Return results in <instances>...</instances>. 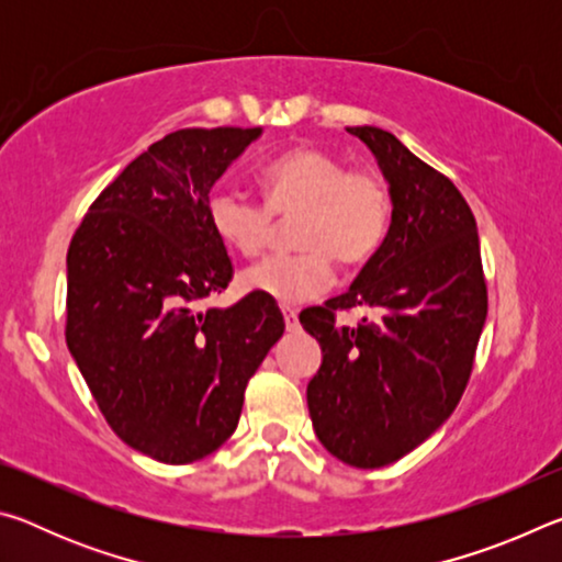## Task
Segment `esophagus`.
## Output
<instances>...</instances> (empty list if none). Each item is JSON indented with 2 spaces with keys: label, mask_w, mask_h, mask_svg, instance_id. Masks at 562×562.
<instances>
[{
  "label": "esophagus",
  "mask_w": 562,
  "mask_h": 562,
  "mask_svg": "<svg viewBox=\"0 0 562 562\" xmlns=\"http://www.w3.org/2000/svg\"><path fill=\"white\" fill-rule=\"evenodd\" d=\"M282 317H284V327H288V331H297V329H300L297 310H292V307H284V310H282Z\"/></svg>",
  "instance_id": "obj_1"
}]
</instances>
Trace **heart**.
Listing matches in <instances>:
<instances>
[{
	"label": "heart",
	"mask_w": 562,
	"mask_h": 562,
	"mask_svg": "<svg viewBox=\"0 0 562 562\" xmlns=\"http://www.w3.org/2000/svg\"><path fill=\"white\" fill-rule=\"evenodd\" d=\"M262 203L233 188L207 198V223L227 250L258 258L292 217L297 250L243 272V288L280 304L315 300L335 280V260L357 268L372 260L392 225V190L374 170H349L317 146L290 148L260 168Z\"/></svg>",
	"instance_id": "heart-1"
}]
</instances>
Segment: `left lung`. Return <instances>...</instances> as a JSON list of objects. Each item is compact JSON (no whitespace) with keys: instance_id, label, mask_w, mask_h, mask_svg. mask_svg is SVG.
Listing matches in <instances>:
<instances>
[{"instance_id":"left-lung-1","label":"left lung","mask_w":562,"mask_h":562,"mask_svg":"<svg viewBox=\"0 0 562 562\" xmlns=\"http://www.w3.org/2000/svg\"><path fill=\"white\" fill-rule=\"evenodd\" d=\"M372 148L392 190V225L345 294L300 312L319 341L307 384L317 439L339 461L382 469L453 414L473 372L488 312L475 217L449 178L374 126H349ZM378 312L339 328L336 312Z\"/></svg>"}]
</instances>
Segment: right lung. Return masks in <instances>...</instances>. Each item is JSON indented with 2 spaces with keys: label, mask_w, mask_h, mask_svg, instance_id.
I'll return each instance as SVG.
<instances>
[{
  "label": "right lung",
  "mask_w": 562,
  "mask_h": 562,
  "mask_svg": "<svg viewBox=\"0 0 562 562\" xmlns=\"http://www.w3.org/2000/svg\"><path fill=\"white\" fill-rule=\"evenodd\" d=\"M260 128H180L101 190L66 255V345L113 434L164 463L231 439L284 319L274 300L195 304L233 280L207 193Z\"/></svg>",
  "instance_id": "add662e5"
}]
</instances>
